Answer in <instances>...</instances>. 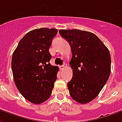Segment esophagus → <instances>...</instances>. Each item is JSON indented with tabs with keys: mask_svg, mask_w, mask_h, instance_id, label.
Listing matches in <instances>:
<instances>
[{
	"mask_svg": "<svg viewBox=\"0 0 122 122\" xmlns=\"http://www.w3.org/2000/svg\"><path fill=\"white\" fill-rule=\"evenodd\" d=\"M66 67V63H64L63 66H60V69H61V70H64Z\"/></svg>",
	"mask_w": 122,
	"mask_h": 122,
	"instance_id": "esophagus-1",
	"label": "esophagus"
}]
</instances>
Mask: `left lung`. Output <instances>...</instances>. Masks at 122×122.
Here are the masks:
<instances>
[{
    "label": "left lung",
    "instance_id": "obj_1",
    "mask_svg": "<svg viewBox=\"0 0 122 122\" xmlns=\"http://www.w3.org/2000/svg\"><path fill=\"white\" fill-rule=\"evenodd\" d=\"M68 41L72 57L73 71L67 82L70 95L81 104L91 102L98 96L111 73V55L108 48L95 34L78 29L59 30Z\"/></svg>",
    "mask_w": 122,
    "mask_h": 122
}]
</instances>
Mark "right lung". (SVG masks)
I'll use <instances>...</instances> for the list:
<instances>
[{
    "label": "right lung",
    "mask_w": 122,
    "mask_h": 122,
    "mask_svg": "<svg viewBox=\"0 0 122 122\" xmlns=\"http://www.w3.org/2000/svg\"><path fill=\"white\" fill-rule=\"evenodd\" d=\"M55 29L41 28L27 33L19 41L11 59L16 87L25 99L41 104L50 98L59 71L52 66L49 52Z\"/></svg>",
    "instance_id": "right-lung-1"
}]
</instances>
